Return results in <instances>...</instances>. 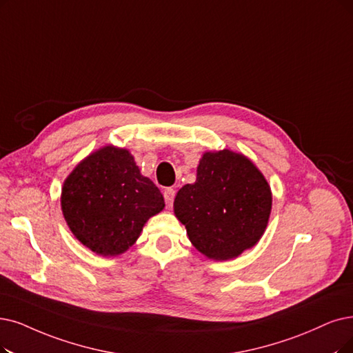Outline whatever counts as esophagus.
<instances>
[{
	"instance_id": "34e87169",
	"label": "esophagus",
	"mask_w": 353,
	"mask_h": 353,
	"mask_svg": "<svg viewBox=\"0 0 353 353\" xmlns=\"http://www.w3.org/2000/svg\"><path fill=\"white\" fill-rule=\"evenodd\" d=\"M163 199H165V204L168 208H171L174 204V199H175V191L172 188H168L163 191Z\"/></svg>"
}]
</instances>
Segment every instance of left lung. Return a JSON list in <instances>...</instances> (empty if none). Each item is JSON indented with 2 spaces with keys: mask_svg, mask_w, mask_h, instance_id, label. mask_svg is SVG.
Segmentation results:
<instances>
[{
  "mask_svg": "<svg viewBox=\"0 0 353 353\" xmlns=\"http://www.w3.org/2000/svg\"><path fill=\"white\" fill-rule=\"evenodd\" d=\"M271 205V188L258 168L228 149L204 153L196 181L182 187L174 201L191 243L216 261L236 258L255 246Z\"/></svg>",
  "mask_w": 353,
  "mask_h": 353,
  "instance_id": "8db88e82",
  "label": "left lung"
}]
</instances>
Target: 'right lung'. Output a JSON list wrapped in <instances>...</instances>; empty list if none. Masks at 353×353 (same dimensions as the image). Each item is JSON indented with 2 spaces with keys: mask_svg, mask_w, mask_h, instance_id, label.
Here are the masks:
<instances>
[{
  "mask_svg": "<svg viewBox=\"0 0 353 353\" xmlns=\"http://www.w3.org/2000/svg\"><path fill=\"white\" fill-rule=\"evenodd\" d=\"M62 211L78 241L103 256L128 250L163 210L159 188L140 175L129 150L105 146L82 161L62 188Z\"/></svg>",
  "mask_w": 353,
  "mask_h": 353,
  "instance_id": "right-lung-1",
  "label": "right lung"
}]
</instances>
